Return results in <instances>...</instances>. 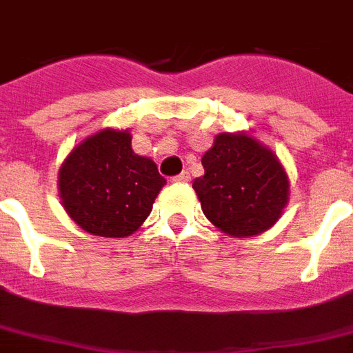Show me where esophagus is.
Returning a JSON list of instances; mask_svg holds the SVG:
<instances>
[{
  "label": "esophagus",
  "instance_id": "34e87169",
  "mask_svg": "<svg viewBox=\"0 0 353 353\" xmlns=\"http://www.w3.org/2000/svg\"><path fill=\"white\" fill-rule=\"evenodd\" d=\"M172 181H174V183H188V181H190V174H188V172H181V174H177L176 177H172Z\"/></svg>",
  "mask_w": 353,
  "mask_h": 353
}]
</instances>
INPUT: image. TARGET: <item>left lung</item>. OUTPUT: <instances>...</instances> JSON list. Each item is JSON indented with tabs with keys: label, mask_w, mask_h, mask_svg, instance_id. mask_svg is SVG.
<instances>
[{
	"label": "left lung",
	"mask_w": 353,
	"mask_h": 353,
	"mask_svg": "<svg viewBox=\"0 0 353 353\" xmlns=\"http://www.w3.org/2000/svg\"><path fill=\"white\" fill-rule=\"evenodd\" d=\"M194 181L203 214L232 237L259 236L285 210L290 185L277 156L245 132H223L201 159Z\"/></svg>",
	"instance_id": "left-lung-1"
}]
</instances>
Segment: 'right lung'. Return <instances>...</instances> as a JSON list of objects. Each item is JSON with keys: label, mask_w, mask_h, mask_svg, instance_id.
<instances>
[{"label": "right lung", "mask_w": 353, "mask_h": 353, "mask_svg": "<svg viewBox=\"0 0 353 353\" xmlns=\"http://www.w3.org/2000/svg\"><path fill=\"white\" fill-rule=\"evenodd\" d=\"M165 183L156 163L132 150L130 132L114 128L83 139L57 176L65 212L79 228L101 237L134 234Z\"/></svg>", "instance_id": "right-lung-1"}]
</instances>
